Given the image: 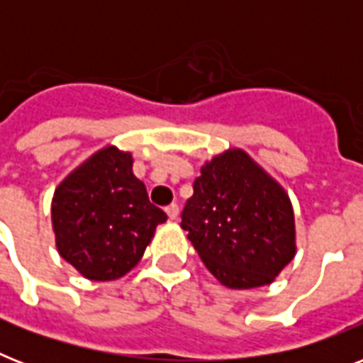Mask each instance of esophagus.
Instances as JSON below:
<instances>
[{"label": "esophagus", "instance_id": "esophagus-1", "mask_svg": "<svg viewBox=\"0 0 363 363\" xmlns=\"http://www.w3.org/2000/svg\"><path fill=\"white\" fill-rule=\"evenodd\" d=\"M165 213H167V216H169L171 220H177V216H179V205L177 203H171L165 207Z\"/></svg>", "mask_w": 363, "mask_h": 363}]
</instances>
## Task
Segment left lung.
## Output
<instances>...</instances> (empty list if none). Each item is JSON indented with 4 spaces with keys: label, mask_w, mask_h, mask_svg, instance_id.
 <instances>
[{
    "label": "left lung",
    "mask_w": 363,
    "mask_h": 363,
    "mask_svg": "<svg viewBox=\"0 0 363 363\" xmlns=\"http://www.w3.org/2000/svg\"><path fill=\"white\" fill-rule=\"evenodd\" d=\"M181 218L205 267L224 286L269 284L296 254L290 199L239 148L201 167Z\"/></svg>",
    "instance_id": "8db88e82"
}]
</instances>
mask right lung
Instances as JSON below:
<instances>
[{
	"label": "right lung",
	"instance_id": "obj_1",
	"mask_svg": "<svg viewBox=\"0 0 363 363\" xmlns=\"http://www.w3.org/2000/svg\"><path fill=\"white\" fill-rule=\"evenodd\" d=\"M130 152L107 147L77 167L54 192L52 228L60 256L92 281L133 269L164 211L150 203L131 171Z\"/></svg>",
	"mask_w": 363,
	"mask_h": 363
}]
</instances>
